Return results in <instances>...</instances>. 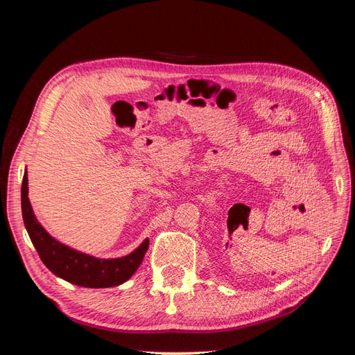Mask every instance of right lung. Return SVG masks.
I'll return each mask as SVG.
<instances>
[{
    "label": "right lung",
    "mask_w": 355,
    "mask_h": 355,
    "mask_svg": "<svg viewBox=\"0 0 355 355\" xmlns=\"http://www.w3.org/2000/svg\"><path fill=\"white\" fill-rule=\"evenodd\" d=\"M22 216L29 239L42 263L56 277L75 286L105 288L125 283L142 263L149 245V240L146 239L132 253L114 259H102L58 241L42 227L32 210L28 197L26 170L22 180Z\"/></svg>",
    "instance_id": "add662e5"
}]
</instances>
